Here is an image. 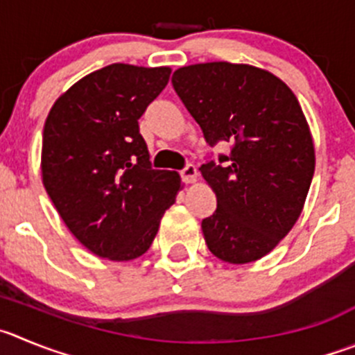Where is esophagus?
<instances>
[{"label": "esophagus", "instance_id": "esophagus-1", "mask_svg": "<svg viewBox=\"0 0 355 355\" xmlns=\"http://www.w3.org/2000/svg\"><path fill=\"white\" fill-rule=\"evenodd\" d=\"M180 177L182 180L187 182V184H194L198 180V170L194 164H187L184 170H180Z\"/></svg>", "mask_w": 355, "mask_h": 355}]
</instances>
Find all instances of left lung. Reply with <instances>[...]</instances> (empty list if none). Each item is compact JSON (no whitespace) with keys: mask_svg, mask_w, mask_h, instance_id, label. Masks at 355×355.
I'll use <instances>...</instances> for the list:
<instances>
[{"mask_svg":"<svg viewBox=\"0 0 355 355\" xmlns=\"http://www.w3.org/2000/svg\"><path fill=\"white\" fill-rule=\"evenodd\" d=\"M171 84L207 144L231 145L200 168L217 196L201 223L210 252L231 264L261 259L296 224L315 170L296 96L266 69L226 61L178 68Z\"/></svg>","mask_w":355,"mask_h":355,"instance_id":"left-lung-1","label":"left lung"}]
</instances>
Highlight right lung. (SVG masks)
<instances>
[{
  "label": "right lung",
  "mask_w": 355,
  "mask_h": 355,
  "mask_svg": "<svg viewBox=\"0 0 355 355\" xmlns=\"http://www.w3.org/2000/svg\"><path fill=\"white\" fill-rule=\"evenodd\" d=\"M170 73L166 66H105L59 96L45 121V191L73 236L105 259L147 252L180 191L177 171L152 168L138 125Z\"/></svg>",
  "instance_id": "add662e5"
}]
</instances>
